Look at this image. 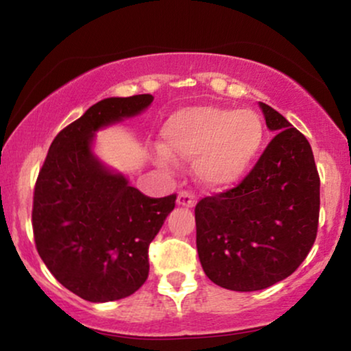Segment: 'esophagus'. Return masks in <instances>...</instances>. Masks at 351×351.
<instances>
[{
    "mask_svg": "<svg viewBox=\"0 0 351 351\" xmlns=\"http://www.w3.org/2000/svg\"><path fill=\"white\" fill-rule=\"evenodd\" d=\"M176 202H178V206L183 207H194L196 206V196L191 191H180Z\"/></svg>",
    "mask_w": 351,
    "mask_h": 351,
    "instance_id": "esophagus-1",
    "label": "esophagus"
}]
</instances>
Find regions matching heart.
<instances>
[{
  "mask_svg": "<svg viewBox=\"0 0 351 351\" xmlns=\"http://www.w3.org/2000/svg\"><path fill=\"white\" fill-rule=\"evenodd\" d=\"M265 139L264 123L252 110L227 106H188L173 113L162 128L165 150L157 160L194 158V173L208 188H228L241 181L254 165Z\"/></svg>",
  "mask_w": 351,
  "mask_h": 351,
  "instance_id": "1",
  "label": "heart"
}]
</instances>
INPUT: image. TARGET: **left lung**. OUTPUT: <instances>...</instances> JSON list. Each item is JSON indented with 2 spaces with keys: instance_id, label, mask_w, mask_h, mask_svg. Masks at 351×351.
<instances>
[{
  "instance_id": "8db88e82",
  "label": "left lung",
  "mask_w": 351,
  "mask_h": 351,
  "mask_svg": "<svg viewBox=\"0 0 351 351\" xmlns=\"http://www.w3.org/2000/svg\"><path fill=\"white\" fill-rule=\"evenodd\" d=\"M277 134L238 186L197 202L204 272L233 291L264 290L291 275L316 241L321 180L308 139L261 101Z\"/></svg>"
}]
</instances>
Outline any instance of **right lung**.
Returning a JSON list of instances; mask_svg holds the SVG:
<instances>
[{"mask_svg":"<svg viewBox=\"0 0 351 351\" xmlns=\"http://www.w3.org/2000/svg\"><path fill=\"white\" fill-rule=\"evenodd\" d=\"M149 94L100 100L58 132L34 189L35 246L61 285L92 303L126 298L149 275V245L176 194L149 197L92 154L95 131L134 117Z\"/></svg>","mask_w":351,"mask_h":351,"instance_id":"add662e5","label":"right lung"}]
</instances>
